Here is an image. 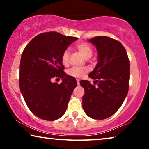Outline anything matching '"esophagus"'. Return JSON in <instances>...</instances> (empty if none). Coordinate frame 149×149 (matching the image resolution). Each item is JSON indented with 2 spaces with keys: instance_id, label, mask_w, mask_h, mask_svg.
<instances>
[{
  "instance_id": "obj_1",
  "label": "esophagus",
  "mask_w": 149,
  "mask_h": 149,
  "mask_svg": "<svg viewBox=\"0 0 149 149\" xmlns=\"http://www.w3.org/2000/svg\"><path fill=\"white\" fill-rule=\"evenodd\" d=\"M76 81H77V84H78V85H80V80L77 79Z\"/></svg>"
}]
</instances>
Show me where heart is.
Listing matches in <instances>:
<instances>
[{
  "instance_id": "1",
  "label": "heart",
  "mask_w": 149,
  "mask_h": 149,
  "mask_svg": "<svg viewBox=\"0 0 149 149\" xmlns=\"http://www.w3.org/2000/svg\"><path fill=\"white\" fill-rule=\"evenodd\" d=\"M76 48L78 49L79 52L81 53L84 57L89 58L92 55L93 53V48L90 44L86 42H81L78 43L76 45ZM70 57V52L69 49H65L64 52L62 53L61 55V61L63 64L67 65L69 61ZM88 71V69L86 68H76L73 67L71 68L68 71V74L70 76L74 77V78H82L85 73Z\"/></svg>"
}]
</instances>
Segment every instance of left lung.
<instances>
[{
	"label": "left lung",
	"mask_w": 149,
	"mask_h": 149,
	"mask_svg": "<svg viewBox=\"0 0 149 149\" xmlns=\"http://www.w3.org/2000/svg\"><path fill=\"white\" fill-rule=\"evenodd\" d=\"M89 41L97 47L98 63L89 74L90 78L95 80L94 84L88 80L80 82L85 90L83 107L89 117L103 120L113 115L127 96L129 58L123 45L111 38L96 36Z\"/></svg>",
	"instance_id": "8db88e82"
}]
</instances>
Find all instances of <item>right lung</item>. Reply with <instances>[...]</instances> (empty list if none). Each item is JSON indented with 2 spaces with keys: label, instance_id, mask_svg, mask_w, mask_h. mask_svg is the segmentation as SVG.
I'll use <instances>...</instances> for the list:
<instances>
[{
  "label": "right lung",
  "instance_id": "obj_1",
  "mask_svg": "<svg viewBox=\"0 0 149 149\" xmlns=\"http://www.w3.org/2000/svg\"><path fill=\"white\" fill-rule=\"evenodd\" d=\"M78 38L56 31L34 37L22 52L19 66V88L27 107L35 116L45 120L62 117L73 90L74 77L64 71L61 55ZM54 77L63 79L59 84Z\"/></svg>",
  "mask_w": 149,
  "mask_h": 149
}]
</instances>
